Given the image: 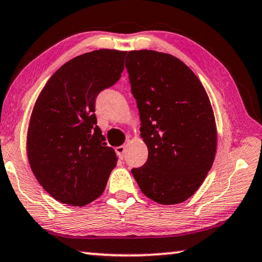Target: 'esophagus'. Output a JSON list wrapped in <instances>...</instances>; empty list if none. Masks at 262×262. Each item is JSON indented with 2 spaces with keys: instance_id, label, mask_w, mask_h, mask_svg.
Returning a JSON list of instances; mask_svg holds the SVG:
<instances>
[{
  "instance_id": "34e87169",
  "label": "esophagus",
  "mask_w": 262,
  "mask_h": 262,
  "mask_svg": "<svg viewBox=\"0 0 262 262\" xmlns=\"http://www.w3.org/2000/svg\"><path fill=\"white\" fill-rule=\"evenodd\" d=\"M116 153H117V156L119 157V159H124V154H125V146H118L115 148Z\"/></svg>"
}]
</instances>
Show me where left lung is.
I'll return each instance as SVG.
<instances>
[{
  "label": "left lung",
  "instance_id": "left-lung-1",
  "mask_svg": "<svg viewBox=\"0 0 262 262\" xmlns=\"http://www.w3.org/2000/svg\"><path fill=\"white\" fill-rule=\"evenodd\" d=\"M125 67L148 148L147 161L131 173L154 202L182 203L203 183L215 159L217 130L207 92L174 55L131 51Z\"/></svg>",
  "mask_w": 262,
  "mask_h": 262
}]
</instances>
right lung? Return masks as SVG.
I'll return each instance as SVG.
<instances>
[{
    "instance_id": "obj_1",
    "label": "right lung",
    "mask_w": 262,
    "mask_h": 262,
    "mask_svg": "<svg viewBox=\"0 0 262 262\" xmlns=\"http://www.w3.org/2000/svg\"><path fill=\"white\" fill-rule=\"evenodd\" d=\"M125 51L96 50L51 76L30 118L27 148L40 186L59 202L82 207L105 189L117 162L97 126L98 94L121 78Z\"/></svg>"
}]
</instances>
